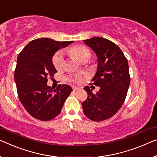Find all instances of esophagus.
<instances>
[{"instance_id":"esophagus-1","label":"esophagus","mask_w":157,"mask_h":157,"mask_svg":"<svg viewBox=\"0 0 157 157\" xmlns=\"http://www.w3.org/2000/svg\"><path fill=\"white\" fill-rule=\"evenodd\" d=\"M73 89H74V90H81V88H78V87H76V86H74L73 87Z\"/></svg>"}]
</instances>
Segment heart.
<instances>
[{
  "label": "heart",
  "mask_w": 157,
  "mask_h": 157,
  "mask_svg": "<svg viewBox=\"0 0 157 157\" xmlns=\"http://www.w3.org/2000/svg\"><path fill=\"white\" fill-rule=\"evenodd\" d=\"M69 53L71 56L74 57L79 62H81L82 59L87 58V57L89 58L90 56V52L89 50L85 47L81 46V45H76V46L71 48L69 50ZM52 62H53L54 66L57 69H61L64 62V56L62 52H58L54 55ZM69 80L76 83H81V79L79 77H72V78H69Z\"/></svg>",
  "instance_id": "heart-1"
}]
</instances>
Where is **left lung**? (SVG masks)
Wrapping results in <instances>:
<instances>
[{"instance_id":"8db88e82","label":"left lung","mask_w":157,"mask_h":157,"mask_svg":"<svg viewBox=\"0 0 157 157\" xmlns=\"http://www.w3.org/2000/svg\"><path fill=\"white\" fill-rule=\"evenodd\" d=\"M83 41L97 56V71L92 81L100 90L93 94L86 86L88 98L82 107L88 119L101 121L113 117L124 102L131 79L128 63L119 47L106 38L93 37Z\"/></svg>"}]
</instances>
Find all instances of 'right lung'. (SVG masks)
I'll use <instances>...</instances> for the list:
<instances>
[{"instance_id":"1","label":"right lung","mask_w":157,"mask_h":157,"mask_svg":"<svg viewBox=\"0 0 157 157\" xmlns=\"http://www.w3.org/2000/svg\"><path fill=\"white\" fill-rule=\"evenodd\" d=\"M74 41H56L48 38L31 40L19 54L14 81L20 102L29 114L36 119L49 121L58 115L72 88L59 85L52 89L48 77L57 72L52 57L60 48Z\"/></svg>"}]
</instances>
